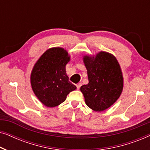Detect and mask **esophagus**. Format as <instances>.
<instances>
[{
	"label": "esophagus",
	"mask_w": 150,
	"mask_h": 150,
	"mask_svg": "<svg viewBox=\"0 0 150 150\" xmlns=\"http://www.w3.org/2000/svg\"><path fill=\"white\" fill-rule=\"evenodd\" d=\"M81 85H82V84L81 83H78L77 85H76V87H77V89H80V88H81Z\"/></svg>",
	"instance_id": "1"
}]
</instances>
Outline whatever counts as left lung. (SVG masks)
I'll list each match as a JSON object with an SVG mask.
<instances>
[{
	"instance_id": "obj_1",
	"label": "left lung",
	"mask_w": 150,
	"mask_h": 150,
	"mask_svg": "<svg viewBox=\"0 0 150 150\" xmlns=\"http://www.w3.org/2000/svg\"><path fill=\"white\" fill-rule=\"evenodd\" d=\"M89 83L81 87L85 103L95 111L109 108L120 98L123 89V76L114 56L100 52L94 57H84Z\"/></svg>"
}]
</instances>
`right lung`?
Returning <instances> with one entry per match:
<instances>
[{
    "label": "right lung",
    "instance_id": "obj_1",
    "mask_svg": "<svg viewBox=\"0 0 150 150\" xmlns=\"http://www.w3.org/2000/svg\"><path fill=\"white\" fill-rule=\"evenodd\" d=\"M69 61L66 50L52 48L39 59L32 70L30 83L35 94L42 104L54 107L66 99L76 87L69 81L65 66Z\"/></svg>",
    "mask_w": 150,
    "mask_h": 150
}]
</instances>
